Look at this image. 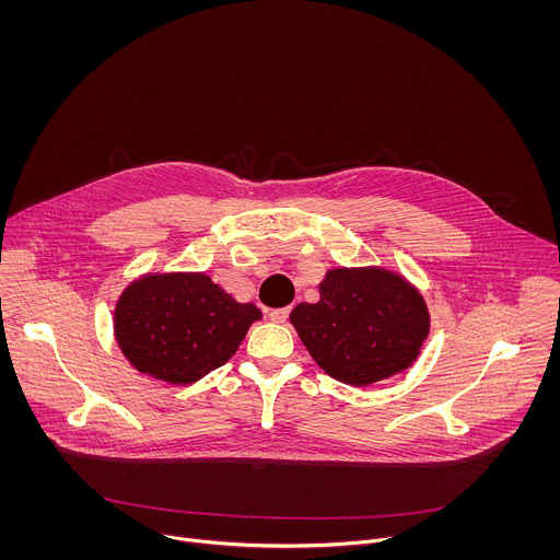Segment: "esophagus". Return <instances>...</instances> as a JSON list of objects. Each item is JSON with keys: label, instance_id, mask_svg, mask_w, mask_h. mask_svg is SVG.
I'll return each mask as SVG.
<instances>
[{"label": "esophagus", "instance_id": "34e87169", "mask_svg": "<svg viewBox=\"0 0 560 560\" xmlns=\"http://www.w3.org/2000/svg\"><path fill=\"white\" fill-rule=\"evenodd\" d=\"M289 313H291V306H287V308H276V311L269 313V319L273 320V323H287Z\"/></svg>", "mask_w": 560, "mask_h": 560}]
</instances>
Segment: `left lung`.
I'll use <instances>...</instances> for the list:
<instances>
[{
	"label": "left lung",
	"mask_w": 560,
	"mask_h": 560,
	"mask_svg": "<svg viewBox=\"0 0 560 560\" xmlns=\"http://www.w3.org/2000/svg\"><path fill=\"white\" fill-rule=\"evenodd\" d=\"M317 304L291 313L302 342L320 369L351 386H369L405 371L418 355L429 313L400 276L366 269H331Z\"/></svg>",
	"instance_id": "8db88e82"
}]
</instances>
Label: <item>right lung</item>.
I'll use <instances>...</instances> for the list:
<instances>
[{
  "label": "right lung",
  "mask_w": 560,
  "mask_h": 560,
  "mask_svg": "<svg viewBox=\"0 0 560 560\" xmlns=\"http://www.w3.org/2000/svg\"><path fill=\"white\" fill-rule=\"evenodd\" d=\"M260 319L205 273L147 276L116 304L114 331L127 360L167 384H194L226 364Z\"/></svg>",
  "instance_id": "obj_1"
}]
</instances>
